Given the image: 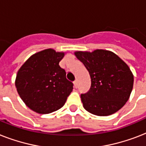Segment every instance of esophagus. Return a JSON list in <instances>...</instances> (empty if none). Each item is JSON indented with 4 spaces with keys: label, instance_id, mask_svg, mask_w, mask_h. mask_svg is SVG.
<instances>
[{
    "label": "esophagus",
    "instance_id": "obj_1",
    "mask_svg": "<svg viewBox=\"0 0 146 146\" xmlns=\"http://www.w3.org/2000/svg\"><path fill=\"white\" fill-rule=\"evenodd\" d=\"M73 83H74V87H75V88H77V87H78V82H77V80H75V81H74V82H73Z\"/></svg>",
    "mask_w": 146,
    "mask_h": 146
}]
</instances>
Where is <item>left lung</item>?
<instances>
[{
  "mask_svg": "<svg viewBox=\"0 0 146 146\" xmlns=\"http://www.w3.org/2000/svg\"><path fill=\"white\" fill-rule=\"evenodd\" d=\"M75 54L91 78L90 89L81 94L84 108L98 116H108L119 111L129 99L133 86L129 66L108 50L78 51Z\"/></svg>",
  "mask_w": 146,
  "mask_h": 146,
  "instance_id": "1",
  "label": "left lung"
}]
</instances>
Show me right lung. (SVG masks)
Masks as SVG:
<instances>
[{"mask_svg":"<svg viewBox=\"0 0 146 146\" xmlns=\"http://www.w3.org/2000/svg\"><path fill=\"white\" fill-rule=\"evenodd\" d=\"M64 53L46 49L29 58L19 69L16 87L24 103L39 113H50L61 108L73 89L59 62Z\"/></svg>","mask_w":146,"mask_h":146,"instance_id":"1","label":"right lung"}]
</instances>
